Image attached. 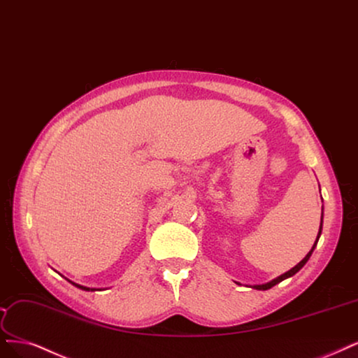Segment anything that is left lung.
<instances>
[{"label":"left lung","mask_w":358,"mask_h":358,"mask_svg":"<svg viewBox=\"0 0 358 358\" xmlns=\"http://www.w3.org/2000/svg\"><path fill=\"white\" fill-rule=\"evenodd\" d=\"M322 229H323V215H322V224H320V229H318V234H317V240H315V243H314V245H313V249L308 252V255L302 259V261L296 265V266H293L290 271H287V273H285L282 275H280V277H277V278H274L273 281H269V282H265V285H256V286H252L253 289H256V290H268V289H271V287H274L275 285H278V282H281L282 280H286V278H289V277H292V275H294L298 273V271L308 262V259L311 257V255H313V252H314V249H315V245H317V243H318V238H320V236H322Z\"/></svg>","instance_id":"left-lung-1"}]
</instances>
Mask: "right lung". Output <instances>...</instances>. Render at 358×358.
I'll return each mask as SVG.
<instances>
[{
	"mask_svg": "<svg viewBox=\"0 0 358 358\" xmlns=\"http://www.w3.org/2000/svg\"><path fill=\"white\" fill-rule=\"evenodd\" d=\"M72 282V281H71ZM73 286L76 287H78V289H81V290H85V292H93V290H96V289H90V287H85V286H81V285H77V282H72Z\"/></svg>",
	"mask_w": 358,
	"mask_h": 358,
	"instance_id": "right-lung-1",
	"label": "right lung"
}]
</instances>
